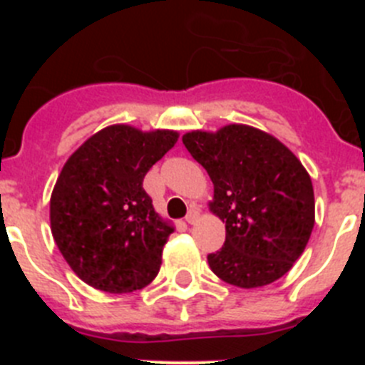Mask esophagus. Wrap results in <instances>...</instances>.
<instances>
[{
	"mask_svg": "<svg viewBox=\"0 0 365 365\" xmlns=\"http://www.w3.org/2000/svg\"><path fill=\"white\" fill-rule=\"evenodd\" d=\"M197 219H199L197 210H190L188 215H186V222H188V225H195V222H197Z\"/></svg>",
	"mask_w": 365,
	"mask_h": 365,
	"instance_id": "obj_1",
	"label": "esophagus"
}]
</instances>
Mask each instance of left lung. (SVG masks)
I'll return each mask as SVG.
<instances>
[{
	"mask_svg": "<svg viewBox=\"0 0 365 365\" xmlns=\"http://www.w3.org/2000/svg\"><path fill=\"white\" fill-rule=\"evenodd\" d=\"M182 143L210 175L208 206L227 228L221 250L208 254L212 272L241 289L285 276L314 227V190L298 157L276 137L245 124L190 131Z\"/></svg>",
	"mask_w": 365,
	"mask_h": 365,
	"instance_id": "1",
	"label": "left lung"
}]
</instances>
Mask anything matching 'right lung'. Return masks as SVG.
<instances>
[{"label": "right lung", "mask_w": 365, "mask_h": 365, "mask_svg": "<svg viewBox=\"0 0 365 365\" xmlns=\"http://www.w3.org/2000/svg\"><path fill=\"white\" fill-rule=\"evenodd\" d=\"M177 138L172 130L108 125L63 164L51 195V232L87 285L125 294L159 274L173 227L155 212L143 180Z\"/></svg>", "instance_id": "add662e5"}]
</instances>
